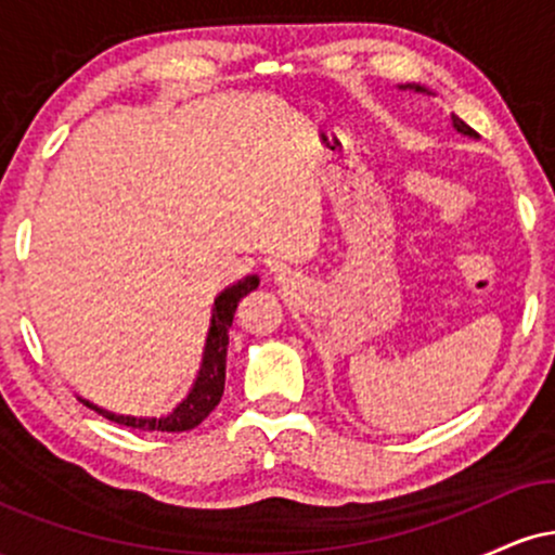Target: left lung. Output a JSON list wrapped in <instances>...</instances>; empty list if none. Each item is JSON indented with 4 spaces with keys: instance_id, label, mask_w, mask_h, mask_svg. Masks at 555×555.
<instances>
[{
    "instance_id": "1",
    "label": "left lung",
    "mask_w": 555,
    "mask_h": 555,
    "mask_svg": "<svg viewBox=\"0 0 555 555\" xmlns=\"http://www.w3.org/2000/svg\"><path fill=\"white\" fill-rule=\"evenodd\" d=\"M415 91H423V93H428V91H425V88H420V86H415ZM454 127H456V130H460V132H464V135H469V138H477V132L473 130V127H469V125H464L460 117H454Z\"/></svg>"
}]
</instances>
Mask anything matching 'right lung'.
Returning a JSON list of instances; mask_svg holds the SVG:
<instances>
[{
    "mask_svg": "<svg viewBox=\"0 0 555 555\" xmlns=\"http://www.w3.org/2000/svg\"><path fill=\"white\" fill-rule=\"evenodd\" d=\"M260 284L258 276H245L229 289L221 292L214 299V315H211V328H208L206 339V352H203V365L197 373L193 391L188 393V399L177 406L175 412L167 417H130V415H114V412L101 410V406L86 401V406H91L93 412L104 415L106 420L117 425H127V428H140V430H162V433H182L193 430L203 423L216 404L221 401L224 393V378H227V344H229V326L234 321V310H237L240 299L250 295L253 289Z\"/></svg>",
    "mask_w": 555,
    "mask_h": 555,
    "instance_id": "add662e5",
    "label": "right lung"
}]
</instances>
